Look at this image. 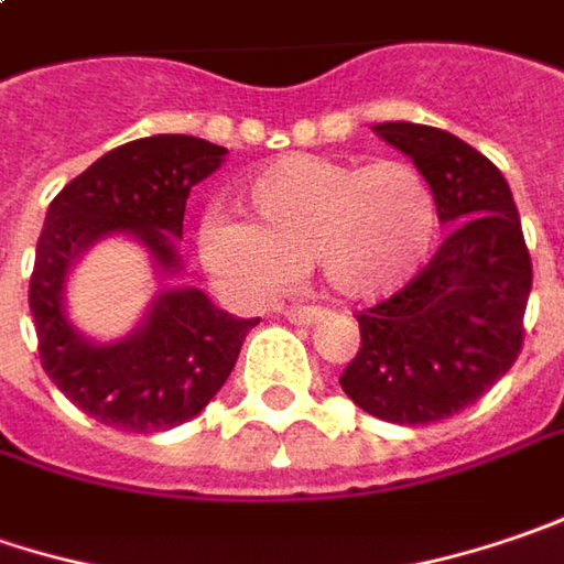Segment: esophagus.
I'll return each mask as SVG.
<instances>
[{"mask_svg": "<svg viewBox=\"0 0 564 564\" xmlns=\"http://www.w3.org/2000/svg\"><path fill=\"white\" fill-rule=\"evenodd\" d=\"M293 325H315L322 315H325V308L322 306H290L283 312Z\"/></svg>", "mask_w": 564, "mask_h": 564, "instance_id": "esophagus-1", "label": "esophagus"}]
</instances>
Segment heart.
<instances>
[{
  "label": "heart",
  "instance_id": "1",
  "mask_svg": "<svg viewBox=\"0 0 564 564\" xmlns=\"http://www.w3.org/2000/svg\"><path fill=\"white\" fill-rule=\"evenodd\" d=\"M239 208L249 224L208 214L195 242L210 278L252 300L312 261L334 296L376 303L416 278L438 236L435 192L404 160L290 154L246 180Z\"/></svg>",
  "mask_w": 564,
  "mask_h": 564
}]
</instances>
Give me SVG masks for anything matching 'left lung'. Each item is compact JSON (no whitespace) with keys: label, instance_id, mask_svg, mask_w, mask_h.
Listing matches in <instances>:
<instances>
[{"label":"left lung","instance_id":"obj_1","mask_svg":"<svg viewBox=\"0 0 564 564\" xmlns=\"http://www.w3.org/2000/svg\"><path fill=\"white\" fill-rule=\"evenodd\" d=\"M426 176L445 242L391 300L356 315L359 350L344 394L398 426L448 420L514 366L533 283L521 217L499 166L452 132L376 126Z\"/></svg>","mask_w":564,"mask_h":564}]
</instances>
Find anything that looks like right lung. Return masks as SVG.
Returning <instances> with one entry per match:
<instances>
[{
  "mask_svg": "<svg viewBox=\"0 0 564 564\" xmlns=\"http://www.w3.org/2000/svg\"><path fill=\"white\" fill-rule=\"evenodd\" d=\"M227 148L192 135H151L112 148L53 198L37 239L28 303L43 372L104 426L163 432L198 416L234 372L258 318H236L195 286L160 290L129 337L97 344L65 315L62 290L75 258L97 239L135 236L158 274H176L188 188L208 180Z\"/></svg>",
  "mask_w": 564,
  "mask_h": 564,
  "instance_id": "obj_1",
  "label": "right lung"
}]
</instances>
